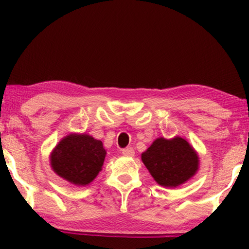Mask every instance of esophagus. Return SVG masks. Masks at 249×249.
<instances>
[{
  "instance_id": "1",
  "label": "esophagus",
  "mask_w": 249,
  "mask_h": 249,
  "mask_svg": "<svg viewBox=\"0 0 249 249\" xmlns=\"http://www.w3.org/2000/svg\"><path fill=\"white\" fill-rule=\"evenodd\" d=\"M122 154H123L124 156H134L135 151L132 147H126V148L122 149Z\"/></svg>"
}]
</instances>
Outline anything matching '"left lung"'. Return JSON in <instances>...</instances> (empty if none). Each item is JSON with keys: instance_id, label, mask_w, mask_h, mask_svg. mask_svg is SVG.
I'll list each match as a JSON object with an SVG mask.
<instances>
[{"instance_id": "left-lung-1", "label": "left lung", "mask_w": 249, "mask_h": 249, "mask_svg": "<svg viewBox=\"0 0 249 249\" xmlns=\"http://www.w3.org/2000/svg\"><path fill=\"white\" fill-rule=\"evenodd\" d=\"M142 160L157 183L167 188L190 179L199 165L195 149L181 137L158 138L142 155Z\"/></svg>"}]
</instances>
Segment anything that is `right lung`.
I'll return each instance as SVG.
<instances>
[{
    "mask_svg": "<svg viewBox=\"0 0 249 249\" xmlns=\"http://www.w3.org/2000/svg\"><path fill=\"white\" fill-rule=\"evenodd\" d=\"M107 151L101 141L89 135H69L52 155V166L56 174L77 185L90 183L103 166Z\"/></svg>",
    "mask_w": 249,
    "mask_h": 249,
    "instance_id": "obj_1",
    "label": "right lung"
}]
</instances>
